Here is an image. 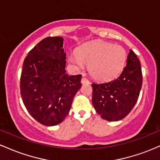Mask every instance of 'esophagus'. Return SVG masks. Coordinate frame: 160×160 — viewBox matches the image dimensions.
<instances>
[{
  "label": "esophagus",
  "mask_w": 160,
  "mask_h": 160,
  "mask_svg": "<svg viewBox=\"0 0 160 160\" xmlns=\"http://www.w3.org/2000/svg\"><path fill=\"white\" fill-rule=\"evenodd\" d=\"M81 83L82 84H89L90 82H89V80H88L86 78H82L81 79Z\"/></svg>",
  "instance_id": "obj_1"
}]
</instances>
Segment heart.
Wrapping results in <instances>:
<instances>
[{"label": "heart", "instance_id": "1", "mask_svg": "<svg viewBox=\"0 0 160 160\" xmlns=\"http://www.w3.org/2000/svg\"><path fill=\"white\" fill-rule=\"evenodd\" d=\"M126 56V49L121 46L95 41L79 47L77 55L69 56V62L78 70L89 66L92 78L99 81H108L120 74L125 67Z\"/></svg>", "mask_w": 160, "mask_h": 160}]
</instances>
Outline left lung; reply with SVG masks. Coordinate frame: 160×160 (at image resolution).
<instances>
[{
    "label": "left lung",
    "mask_w": 160,
    "mask_h": 160,
    "mask_svg": "<svg viewBox=\"0 0 160 160\" xmlns=\"http://www.w3.org/2000/svg\"><path fill=\"white\" fill-rule=\"evenodd\" d=\"M92 86V105L102 119L119 121L126 117L136 104L142 86L141 63L135 52L130 49L118 78Z\"/></svg>",
    "instance_id": "left-lung-1"
}]
</instances>
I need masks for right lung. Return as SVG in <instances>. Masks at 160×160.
I'll use <instances>...</instances> for the list:
<instances>
[{
    "label": "right lung",
    "instance_id": "add662e5",
    "mask_svg": "<svg viewBox=\"0 0 160 160\" xmlns=\"http://www.w3.org/2000/svg\"><path fill=\"white\" fill-rule=\"evenodd\" d=\"M62 37L43 39L23 63L20 92L31 116L40 124L53 126L65 119L81 87V74H66V53Z\"/></svg>",
    "mask_w": 160,
    "mask_h": 160
}]
</instances>
